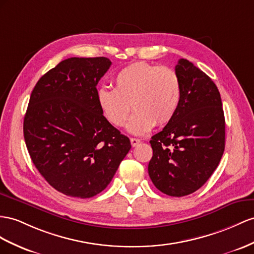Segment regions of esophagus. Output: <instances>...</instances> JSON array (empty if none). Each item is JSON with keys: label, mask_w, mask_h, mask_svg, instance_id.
Segmentation results:
<instances>
[{"label": "esophagus", "mask_w": 254, "mask_h": 254, "mask_svg": "<svg viewBox=\"0 0 254 254\" xmlns=\"http://www.w3.org/2000/svg\"><path fill=\"white\" fill-rule=\"evenodd\" d=\"M140 142V140L138 139V138H131V145L133 146V147H135V146H137L138 144Z\"/></svg>", "instance_id": "1"}]
</instances>
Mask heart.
<instances>
[{
	"label": "heart",
	"mask_w": 254,
	"mask_h": 254,
	"mask_svg": "<svg viewBox=\"0 0 254 254\" xmlns=\"http://www.w3.org/2000/svg\"><path fill=\"white\" fill-rule=\"evenodd\" d=\"M115 89L102 87L96 101L106 120L116 127L127 122L131 108L134 112L127 129L140 135L154 126H164L177 112L181 96L178 75L171 68L147 62H136L118 71Z\"/></svg>",
	"instance_id": "b5f03b06"
}]
</instances>
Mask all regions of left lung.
<instances>
[{
  "instance_id": "obj_1",
  "label": "left lung",
  "mask_w": 254,
  "mask_h": 254,
  "mask_svg": "<svg viewBox=\"0 0 254 254\" xmlns=\"http://www.w3.org/2000/svg\"><path fill=\"white\" fill-rule=\"evenodd\" d=\"M181 84L177 112L150 140L148 173L158 190L186 196L204 186L225 147V119L220 92L203 70L186 59L175 67Z\"/></svg>"
}]
</instances>
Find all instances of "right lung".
<instances>
[{"label": "right lung", "mask_w": 254, "mask_h": 254, "mask_svg": "<svg viewBox=\"0 0 254 254\" xmlns=\"http://www.w3.org/2000/svg\"><path fill=\"white\" fill-rule=\"evenodd\" d=\"M110 65L104 57L68 58L42 76L31 93L25 145L42 176L67 196L102 192L131 149L96 101V84Z\"/></svg>", "instance_id": "1"}]
</instances>
